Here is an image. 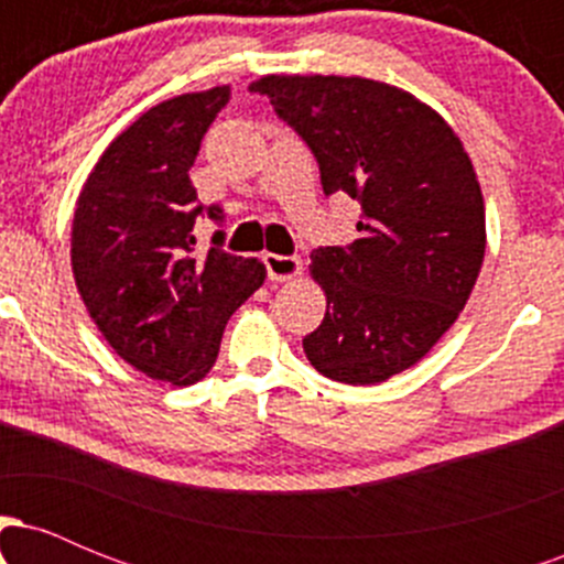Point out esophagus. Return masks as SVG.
Masks as SVG:
<instances>
[{"instance_id":"esophagus-1","label":"esophagus","mask_w":564,"mask_h":564,"mask_svg":"<svg viewBox=\"0 0 564 564\" xmlns=\"http://www.w3.org/2000/svg\"><path fill=\"white\" fill-rule=\"evenodd\" d=\"M264 268H268V278L273 283L294 281L302 275V260L300 257H283V254H264Z\"/></svg>"}]
</instances>
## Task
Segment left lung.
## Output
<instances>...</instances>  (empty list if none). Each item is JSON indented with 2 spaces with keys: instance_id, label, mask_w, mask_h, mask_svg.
Wrapping results in <instances>:
<instances>
[{
  "instance_id": "8db88e82",
  "label": "left lung",
  "mask_w": 564,
  "mask_h": 564,
  "mask_svg": "<svg viewBox=\"0 0 564 564\" xmlns=\"http://www.w3.org/2000/svg\"><path fill=\"white\" fill-rule=\"evenodd\" d=\"M251 93L300 132L323 193L360 204L358 238L313 251L326 318L302 339L315 371L379 384L456 323L485 257V204L464 142L435 108L364 76L268 74Z\"/></svg>"
}]
</instances>
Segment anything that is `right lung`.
Returning a JSON list of instances; mask_svg holds the SVG:
<instances>
[{
    "label": "right lung",
    "instance_id": "obj_1",
    "mask_svg": "<svg viewBox=\"0 0 564 564\" xmlns=\"http://www.w3.org/2000/svg\"><path fill=\"white\" fill-rule=\"evenodd\" d=\"M230 87L177 95L132 121L97 159L70 230V268L89 318L119 358L174 387L215 366L230 315L264 283L260 260L193 254L200 206L191 166Z\"/></svg>",
    "mask_w": 564,
    "mask_h": 564
}]
</instances>
